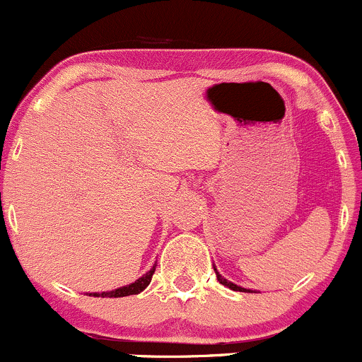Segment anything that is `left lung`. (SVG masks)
<instances>
[{"mask_svg":"<svg viewBox=\"0 0 362 362\" xmlns=\"http://www.w3.org/2000/svg\"><path fill=\"white\" fill-rule=\"evenodd\" d=\"M214 272H216V277H218V281L221 282L223 286H226V288H230V289H233V291H243V293H250V289H245V288H240V286H236V284H233V282H230V281H226L224 279V277L221 276V274H219L218 271H216V267H214Z\"/></svg>","mask_w":362,"mask_h":362,"instance_id":"left-lung-1","label":"left lung"}]
</instances>
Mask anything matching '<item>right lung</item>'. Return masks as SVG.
Returning <instances> with one entry per match:
<instances>
[{"instance_id":"right-lung-1","label":"right lung","mask_w":362,"mask_h":362,"mask_svg":"<svg viewBox=\"0 0 362 362\" xmlns=\"http://www.w3.org/2000/svg\"><path fill=\"white\" fill-rule=\"evenodd\" d=\"M155 269H156V264L153 265V267L149 269V271L144 274L143 277H139L138 281L132 282V284L122 286V288L109 291V293H105V291H103V293H93V296H97V298H100V296L102 298H124V296H131V294H138V293H141V291H144L148 288L149 282H151L153 274H155Z\"/></svg>"}]
</instances>
